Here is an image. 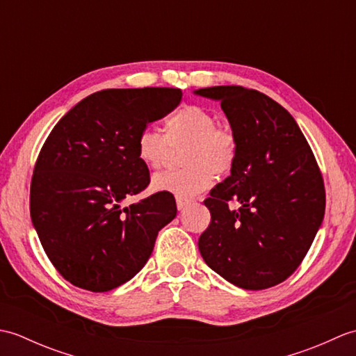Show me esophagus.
<instances>
[{
  "instance_id": "1",
  "label": "esophagus",
  "mask_w": 356,
  "mask_h": 356,
  "mask_svg": "<svg viewBox=\"0 0 356 356\" xmlns=\"http://www.w3.org/2000/svg\"><path fill=\"white\" fill-rule=\"evenodd\" d=\"M190 203H191V200H184V199H177V200H176V205H177V209H179V211L185 209L188 205H190Z\"/></svg>"
}]
</instances>
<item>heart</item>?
<instances>
[{
  "label": "heart",
  "instance_id": "heart-1",
  "mask_svg": "<svg viewBox=\"0 0 356 356\" xmlns=\"http://www.w3.org/2000/svg\"><path fill=\"white\" fill-rule=\"evenodd\" d=\"M186 145L179 171L159 172L151 180L154 191L190 200L213 185V176H225L236 163L237 139L229 128L218 127L217 119L199 105H185L165 122V134L154 128H143L136 140L139 161L149 170L166 162L170 147Z\"/></svg>",
  "mask_w": 356,
  "mask_h": 356
}]
</instances>
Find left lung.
Wrapping results in <instances>:
<instances>
[{"label": "left lung", "mask_w": 356, "mask_h": 356, "mask_svg": "<svg viewBox=\"0 0 356 356\" xmlns=\"http://www.w3.org/2000/svg\"><path fill=\"white\" fill-rule=\"evenodd\" d=\"M194 93L220 102L237 139L231 176L205 200L211 223L199 251L229 283L268 289L293 274L320 229V168L291 113L269 96L238 86Z\"/></svg>", "instance_id": "left-lung-1"}]
</instances>
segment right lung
<instances>
[{"label": "right lung", "instance_id": "add662e5", "mask_svg": "<svg viewBox=\"0 0 356 356\" xmlns=\"http://www.w3.org/2000/svg\"><path fill=\"white\" fill-rule=\"evenodd\" d=\"M182 99L179 88H110L78 102L49 134L35 163L30 217L53 266L92 292L127 283L145 266L157 232L177 214L170 193L122 208L149 184L139 133Z\"/></svg>", "mask_w": 356, "mask_h": 356}]
</instances>
